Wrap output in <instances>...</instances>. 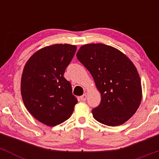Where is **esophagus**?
Returning a JSON list of instances; mask_svg holds the SVG:
<instances>
[{
  "instance_id": "obj_1",
  "label": "esophagus",
  "mask_w": 159,
  "mask_h": 159,
  "mask_svg": "<svg viewBox=\"0 0 159 159\" xmlns=\"http://www.w3.org/2000/svg\"><path fill=\"white\" fill-rule=\"evenodd\" d=\"M87 93H84L82 96L80 97V99L81 100V101H85L86 99H87Z\"/></svg>"
}]
</instances>
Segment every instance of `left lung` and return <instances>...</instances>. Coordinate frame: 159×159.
<instances>
[{"mask_svg": "<svg viewBox=\"0 0 159 159\" xmlns=\"http://www.w3.org/2000/svg\"><path fill=\"white\" fill-rule=\"evenodd\" d=\"M76 56L101 93V102L92 110L95 120L109 126L125 123L142 99L141 82L134 63L120 50L102 43L82 45Z\"/></svg>", "mask_w": 159, "mask_h": 159, "instance_id": "left-lung-1", "label": "left lung"}]
</instances>
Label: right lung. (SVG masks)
Wrapping results in <instances>:
<instances>
[{
    "instance_id": "obj_1",
    "label": "right lung",
    "mask_w": 159,
    "mask_h": 159,
    "mask_svg": "<svg viewBox=\"0 0 159 159\" xmlns=\"http://www.w3.org/2000/svg\"><path fill=\"white\" fill-rule=\"evenodd\" d=\"M77 47L54 44L34 53L24 67L21 93L27 111L40 123L55 126L72 114L77 98L63 77Z\"/></svg>"
}]
</instances>
